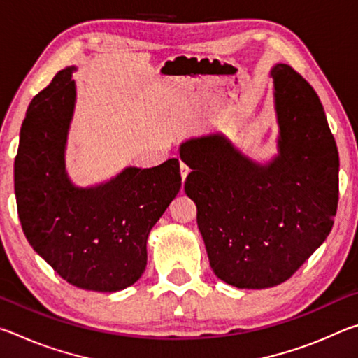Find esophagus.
<instances>
[{"instance_id": "obj_1", "label": "esophagus", "mask_w": 358, "mask_h": 358, "mask_svg": "<svg viewBox=\"0 0 358 358\" xmlns=\"http://www.w3.org/2000/svg\"><path fill=\"white\" fill-rule=\"evenodd\" d=\"M180 173H181V178H183V181L186 180L187 173H189V166H187L186 162H183V161L180 162Z\"/></svg>"}]
</instances>
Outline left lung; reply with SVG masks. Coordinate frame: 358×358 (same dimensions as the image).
I'll return each mask as SVG.
<instances>
[{
  "label": "left lung",
  "mask_w": 358,
  "mask_h": 358,
  "mask_svg": "<svg viewBox=\"0 0 358 358\" xmlns=\"http://www.w3.org/2000/svg\"><path fill=\"white\" fill-rule=\"evenodd\" d=\"M270 76L280 126L273 161L257 164L217 134L180 145L210 266L238 289L287 281L324 243L338 208L339 157L319 96L289 64Z\"/></svg>",
  "instance_id": "obj_1"
}]
</instances>
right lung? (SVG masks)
Returning <instances> with one entry per match:
<instances>
[{
    "mask_svg": "<svg viewBox=\"0 0 358 358\" xmlns=\"http://www.w3.org/2000/svg\"><path fill=\"white\" fill-rule=\"evenodd\" d=\"M66 68L33 98L14 164L17 211L29 245L64 281L96 292L134 284L147 266V240L181 187L178 159L126 167L107 183L77 187L64 150L76 106Z\"/></svg>",
    "mask_w": 358,
    "mask_h": 358,
    "instance_id": "right-lung-1",
    "label": "right lung"
}]
</instances>
